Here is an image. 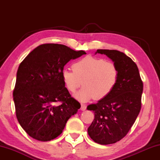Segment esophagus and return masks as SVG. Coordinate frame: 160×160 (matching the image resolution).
<instances>
[{"instance_id": "1", "label": "esophagus", "mask_w": 160, "mask_h": 160, "mask_svg": "<svg viewBox=\"0 0 160 160\" xmlns=\"http://www.w3.org/2000/svg\"><path fill=\"white\" fill-rule=\"evenodd\" d=\"M86 108H87V107H86V105L85 104H81V110L82 111H85V109H86Z\"/></svg>"}]
</instances>
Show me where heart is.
Masks as SVG:
<instances>
[{
    "instance_id": "b5f03b06",
    "label": "heart",
    "mask_w": 160,
    "mask_h": 160,
    "mask_svg": "<svg viewBox=\"0 0 160 160\" xmlns=\"http://www.w3.org/2000/svg\"><path fill=\"white\" fill-rule=\"evenodd\" d=\"M72 70H63L62 79L67 90L74 93L84 87L75 97L82 102L102 99L112 92L117 83L119 72L116 65L104 58L87 56L72 64Z\"/></svg>"
}]
</instances>
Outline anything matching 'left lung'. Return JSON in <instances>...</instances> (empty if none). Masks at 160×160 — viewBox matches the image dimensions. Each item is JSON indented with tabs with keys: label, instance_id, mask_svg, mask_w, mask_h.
Here are the masks:
<instances>
[{
	"label": "left lung",
	"instance_id": "left-lung-1",
	"mask_svg": "<svg viewBox=\"0 0 160 160\" xmlns=\"http://www.w3.org/2000/svg\"><path fill=\"white\" fill-rule=\"evenodd\" d=\"M112 59L119 72L117 83L109 95L87 107L94 118L88 129L94 142L113 144L126 135L141 109L143 83L137 65L125 53L117 50L97 49Z\"/></svg>",
	"mask_w": 160,
	"mask_h": 160
}]
</instances>
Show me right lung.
Instances as JSON below:
<instances>
[{
	"label": "right lung",
	"instance_id": "right-lung-1",
	"mask_svg": "<svg viewBox=\"0 0 160 160\" xmlns=\"http://www.w3.org/2000/svg\"><path fill=\"white\" fill-rule=\"evenodd\" d=\"M83 54L84 51L63 44H44L21 62L13 100L18 122L30 137L44 142L56 138L80 108L65 87L61 74L68 62Z\"/></svg>",
	"mask_w": 160,
	"mask_h": 160
}]
</instances>
